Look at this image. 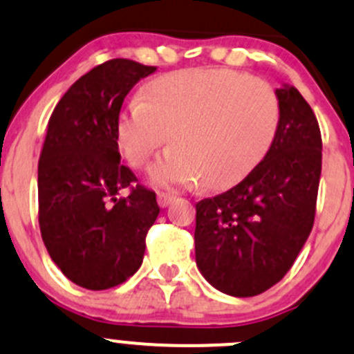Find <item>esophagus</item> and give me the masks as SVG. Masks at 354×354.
Here are the masks:
<instances>
[{"label": "esophagus", "instance_id": "esophagus-1", "mask_svg": "<svg viewBox=\"0 0 354 354\" xmlns=\"http://www.w3.org/2000/svg\"><path fill=\"white\" fill-rule=\"evenodd\" d=\"M174 199H176V198H174L172 194H167V192H160L158 198H156V201H158L160 207H167L170 203L174 201Z\"/></svg>", "mask_w": 354, "mask_h": 354}]
</instances>
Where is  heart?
Returning <instances> with one entry per match:
<instances>
[{
  "mask_svg": "<svg viewBox=\"0 0 354 354\" xmlns=\"http://www.w3.org/2000/svg\"><path fill=\"white\" fill-rule=\"evenodd\" d=\"M281 126V105L266 83L233 69H185L151 80L141 100L127 102L115 121V145L155 187L201 182L207 191L235 185L266 158Z\"/></svg>",
  "mask_w": 354,
  "mask_h": 354,
  "instance_id": "b5f03b06",
  "label": "heart"
}]
</instances>
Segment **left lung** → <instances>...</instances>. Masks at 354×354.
<instances>
[{"label":"left lung","instance_id":"8db88e82","mask_svg":"<svg viewBox=\"0 0 354 354\" xmlns=\"http://www.w3.org/2000/svg\"><path fill=\"white\" fill-rule=\"evenodd\" d=\"M281 126L266 158L230 191L196 204V264L221 293L256 297L281 281L315 218L322 138L295 86L276 90Z\"/></svg>","mask_w":354,"mask_h":354}]
</instances>
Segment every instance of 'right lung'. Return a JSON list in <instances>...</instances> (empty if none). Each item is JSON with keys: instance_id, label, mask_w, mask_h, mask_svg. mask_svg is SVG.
I'll return each instance as SVG.
<instances>
[{"instance_id": "right-lung-1", "label": "right lung", "mask_w": 354, "mask_h": 354, "mask_svg": "<svg viewBox=\"0 0 354 354\" xmlns=\"http://www.w3.org/2000/svg\"><path fill=\"white\" fill-rule=\"evenodd\" d=\"M131 59L98 64L73 83L47 124L39 160V225L54 264L75 285L107 290L140 269L160 213L156 196L121 165L115 121L129 90L155 73ZM131 192L118 198L122 188Z\"/></svg>"}]
</instances>
